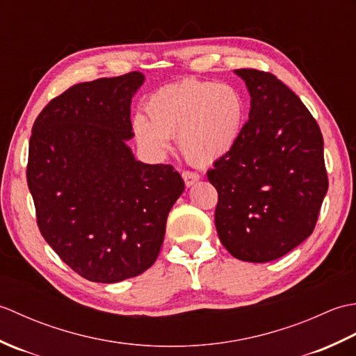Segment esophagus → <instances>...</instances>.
<instances>
[{
  "mask_svg": "<svg viewBox=\"0 0 356 356\" xmlns=\"http://www.w3.org/2000/svg\"><path fill=\"white\" fill-rule=\"evenodd\" d=\"M182 177H184V180H185V185H186V186L194 185V184L197 182V180L200 179L199 174L194 172V171H184V172H182Z\"/></svg>",
  "mask_w": 356,
  "mask_h": 356,
  "instance_id": "esophagus-1",
  "label": "esophagus"
}]
</instances>
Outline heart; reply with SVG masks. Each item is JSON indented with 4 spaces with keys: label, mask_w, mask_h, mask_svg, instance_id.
I'll use <instances>...</instances> for the list:
<instances>
[{
    "label": "heart",
    "mask_w": 356,
    "mask_h": 356,
    "mask_svg": "<svg viewBox=\"0 0 356 356\" xmlns=\"http://www.w3.org/2000/svg\"><path fill=\"white\" fill-rule=\"evenodd\" d=\"M145 111L149 121L143 116L133 120L136 139L143 148L161 156L170 149V138H179L188 161L211 163L236 147L248 105L236 86L191 78L156 90Z\"/></svg>",
    "instance_id": "heart-1"
}]
</instances>
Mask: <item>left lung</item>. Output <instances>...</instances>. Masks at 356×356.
<instances>
[{"label": "left lung", "mask_w": 356, "mask_h": 356, "mask_svg": "<svg viewBox=\"0 0 356 356\" xmlns=\"http://www.w3.org/2000/svg\"><path fill=\"white\" fill-rule=\"evenodd\" d=\"M251 111L208 180L218 193L216 228L238 260L266 263L311 236L329 180L323 134L314 116L272 73L238 69Z\"/></svg>", "instance_id": "left-lung-1"}]
</instances>
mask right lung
I'll list each match as a JSON object with an SVG mask.
<instances>
[{"mask_svg": "<svg viewBox=\"0 0 356 356\" xmlns=\"http://www.w3.org/2000/svg\"><path fill=\"white\" fill-rule=\"evenodd\" d=\"M143 74L81 82L51 99L29 143L36 223L81 277L118 283L153 266L166 217L185 190L171 165L136 161L131 97Z\"/></svg>", "mask_w": 356, "mask_h": 356, "instance_id": "add662e5", "label": "right lung"}]
</instances>
